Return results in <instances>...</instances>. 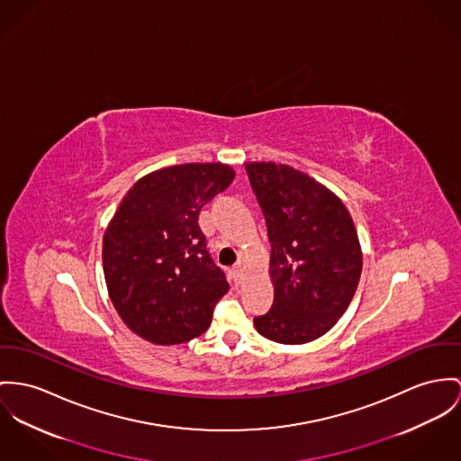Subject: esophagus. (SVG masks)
I'll return each mask as SVG.
<instances>
[{
  "instance_id": "1",
  "label": "esophagus",
  "mask_w": 461,
  "mask_h": 461,
  "mask_svg": "<svg viewBox=\"0 0 461 461\" xmlns=\"http://www.w3.org/2000/svg\"><path fill=\"white\" fill-rule=\"evenodd\" d=\"M242 276H244V268H242V263L239 261L233 268H231V277L235 283H240L242 281Z\"/></svg>"
}]
</instances>
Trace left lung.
<instances>
[{"instance_id": "left-lung-1", "label": "left lung", "mask_w": 461, "mask_h": 461, "mask_svg": "<svg viewBox=\"0 0 461 461\" xmlns=\"http://www.w3.org/2000/svg\"><path fill=\"white\" fill-rule=\"evenodd\" d=\"M250 187L267 221L272 309L256 330L279 344L316 340L346 312L361 276V249L344 203L287 165L248 163Z\"/></svg>"}]
</instances>
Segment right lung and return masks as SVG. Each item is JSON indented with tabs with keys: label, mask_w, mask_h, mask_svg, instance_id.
<instances>
[{
	"label": "right lung",
	"mask_w": 461,
	"mask_h": 461,
	"mask_svg": "<svg viewBox=\"0 0 461 461\" xmlns=\"http://www.w3.org/2000/svg\"><path fill=\"white\" fill-rule=\"evenodd\" d=\"M235 172L221 163L176 165L140 178L104 237L110 300L126 326L152 344L200 337L228 293L198 217Z\"/></svg>",
	"instance_id": "add662e5"
}]
</instances>
